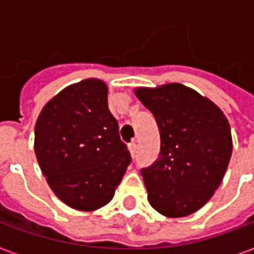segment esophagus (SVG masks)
I'll return each mask as SVG.
<instances>
[{
    "label": "esophagus",
    "mask_w": 254,
    "mask_h": 254,
    "mask_svg": "<svg viewBox=\"0 0 254 254\" xmlns=\"http://www.w3.org/2000/svg\"><path fill=\"white\" fill-rule=\"evenodd\" d=\"M127 149H129L130 155H132V156H134V155H136V149H137V145H136V143H130L129 145H127Z\"/></svg>",
    "instance_id": "esophagus-1"
}]
</instances>
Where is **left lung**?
I'll use <instances>...</instances> for the list:
<instances>
[{
	"label": "left lung",
	"instance_id": "obj_1",
	"mask_svg": "<svg viewBox=\"0 0 254 254\" xmlns=\"http://www.w3.org/2000/svg\"><path fill=\"white\" fill-rule=\"evenodd\" d=\"M156 120L160 154L141 170L155 211L184 218L204 207L227 170L233 138L223 111L205 96L180 83L134 89Z\"/></svg>",
	"mask_w": 254,
	"mask_h": 254
}]
</instances>
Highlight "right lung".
Masks as SVG:
<instances>
[{
    "mask_svg": "<svg viewBox=\"0 0 254 254\" xmlns=\"http://www.w3.org/2000/svg\"><path fill=\"white\" fill-rule=\"evenodd\" d=\"M107 92L99 78L70 84L43 106L35 124L34 149L49 187L85 212L111 201L130 163Z\"/></svg>",
    "mask_w": 254,
    "mask_h": 254,
    "instance_id": "right-lung-1",
    "label": "right lung"
}]
</instances>
